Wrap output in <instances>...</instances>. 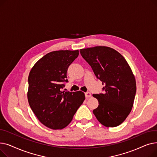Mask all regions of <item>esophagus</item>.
Masks as SVG:
<instances>
[{"mask_svg":"<svg viewBox=\"0 0 157 157\" xmlns=\"http://www.w3.org/2000/svg\"><path fill=\"white\" fill-rule=\"evenodd\" d=\"M91 96H92V95H91V94H90V92H86V93H85V97H86V98L90 97Z\"/></svg>","mask_w":157,"mask_h":157,"instance_id":"obj_1","label":"esophagus"}]
</instances>
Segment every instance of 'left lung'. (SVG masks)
Masks as SVG:
<instances>
[{"mask_svg": "<svg viewBox=\"0 0 157 157\" xmlns=\"http://www.w3.org/2000/svg\"><path fill=\"white\" fill-rule=\"evenodd\" d=\"M80 53L104 85V94H93L98 101L93 111L96 118L106 127L120 125L130 114L136 93L128 63L119 52L107 46L81 49Z\"/></svg>", "mask_w": 157, "mask_h": 157, "instance_id": "8db88e82", "label": "left lung"}]
</instances>
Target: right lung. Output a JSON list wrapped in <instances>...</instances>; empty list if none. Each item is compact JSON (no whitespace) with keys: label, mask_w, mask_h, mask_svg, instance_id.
<instances>
[{"label":"right lung","mask_w":157,"mask_h":157,"mask_svg":"<svg viewBox=\"0 0 157 157\" xmlns=\"http://www.w3.org/2000/svg\"><path fill=\"white\" fill-rule=\"evenodd\" d=\"M78 55V50L50 52L39 60L29 73V105L40 122L49 128L67 127L85 99L81 91H62L63 83L68 82L69 66Z\"/></svg>","instance_id":"obj_1"}]
</instances>
